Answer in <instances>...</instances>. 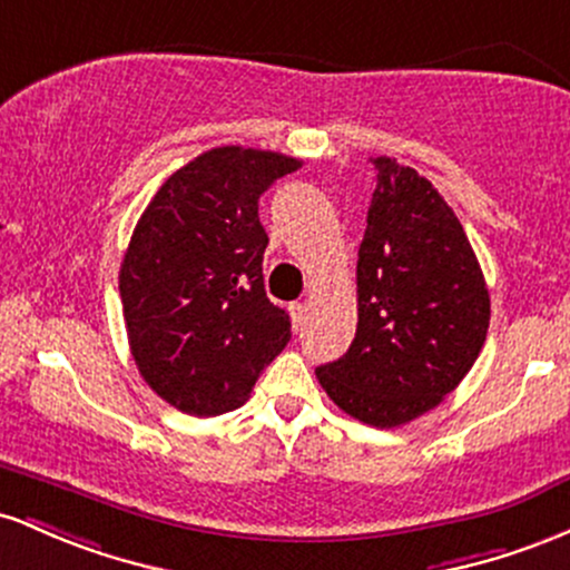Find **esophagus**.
Here are the masks:
<instances>
[{
	"mask_svg": "<svg viewBox=\"0 0 570 570\" xmlns=\"http://www.w3.org/2000/svg\"><path fill=\"white\" fill-rule=\"evenodd\" d=\"M306 317H309V306L302 304V302L291 304V320H293V328H296V331H298V328H304Z\"/></svg>",
	"mask_w": 570,
	"mask_h": 570,
	"instance_id": "1",
	"label": "esophagus"
}]
</instances>
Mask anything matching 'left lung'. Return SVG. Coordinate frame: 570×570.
<instances>
[{
  "label": "left lung",
  "mask_w": 570,
  "mask_h": 570,
  "mask_svg": "<svg viewBox=\"0 0 570 570\" xmlns=\"http://www.w3.org/2000/svg\"><path fill=\"white\" fill-rule=\"evenodd\" d=\"M376 188L357 250V328L315 374L350 417L395 428L439 406L482 353L490 293L463 226L412 166L371 158Z\"/></svg>",
  "instance_id": "left-lung-1"
}]
</instances>
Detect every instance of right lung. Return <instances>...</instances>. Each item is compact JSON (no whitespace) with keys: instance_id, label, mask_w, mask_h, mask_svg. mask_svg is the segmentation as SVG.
I'll use <instances>...</instances> for the list:
<instances>
[{"instance_id":"right-lung-1","label":"right lung","mask_w":570,"mask_h":570,"mask_svg":"<svg viewBox=\"0 0 570 570\" xmlns=\"http://www.w3.org/2000/svg\"><path fill=\"white\" fill-rule=\"evenodd\" d=\"M302 161L226 145L166 180L120 264L126 334L142 380L194 417L239 409L291 342L264 287L261 194Z\"/></svg>"}]
</instances>
